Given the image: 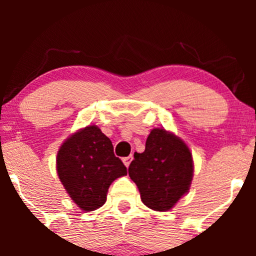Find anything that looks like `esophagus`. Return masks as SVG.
I'll return each mask as SVG.
<instances>
[{"instance_id":"esophagus-1","label":"esophagus","mask_w":256,"mask_h":256,"mask_svg":"<svg viewBox=\"0 0 256 256\" xmlns=\"http://www.w3.org/2000/svg\"><path fill=\"white\" fill-rule=\"evenodd\" d=\"M132 158H134V156H132V155H130V156H126V158H122V162L125 164V166H126V167L130 166V164H131Z\"/></svg>"}]
</instances>
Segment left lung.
<instances>
[{
	"label": "left lung",
	"mask_w": 256,
	"mask_h": 256,
	"mask_svg": "<svg viewBox=\"0 0 256 256\" xmlns=\"http://www.w3.org/2000/svg\"><path fill=\"white\" fill-rule=\"evenodd\" d=\"M192 156L180 138L164 128H154L146 150L134 152L128 176L137 185L140 200L154 210H165L188 192L192 180Z\"/></svg>",
	"instance_id": "8db88e82"
}]
</instances>
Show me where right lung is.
Here are the masks:
<instances>
[{
    "label": "right lung",
    "mask_w": 256,
    "mask_h": 256,
    "mask_svg": "<svg viewBox=\"0 0 256 256\" xmlns=\"http://www.w3.org/2000/svg\"><path fill=\"white\" fill-rule=\"evenodd\" d=\"M56 170L66 192L84 212L104 206L110 185L128 174L110 140L95 125L67 138L58 152Z\"/></svg>",
    "instance_id": "1"
}]
</instances>
